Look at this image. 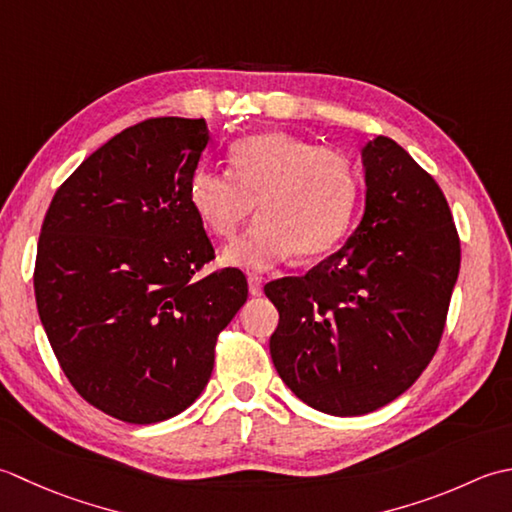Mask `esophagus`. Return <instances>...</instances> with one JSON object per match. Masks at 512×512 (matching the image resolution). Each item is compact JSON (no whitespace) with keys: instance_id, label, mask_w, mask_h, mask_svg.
<instances>
[{"instance_id":"obj_1","label":"esophagus","mask_w":512,"mask_h":512,"mask_svg":"<svg viewBox=\"0 0 512 512\" xmlns=\"http://www.w3.org/2000/svg\"><path fill=\"white\" fill-rule=\"evenodd\" d=\"M247 287H249V294H252V296H260V294H263V278L249 276V278H247Z\"/></svg>"}]
</instances>
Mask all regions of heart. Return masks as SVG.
I'll return each mask as SVG.
<instances>
[{
  "instance_id": "1",
  "label": "heart",
  "mask_w": 512,
  "mask_h": 512,
  "mask_svg": "<svg viewBox=\"0 0 512 512\" xmlns=\"http://www.w3.org/2000/svg\"><path fill=\"white\" fill-rule=\"evenodd\" d=\"M229 172L196 168L190 205L218 238H234L258 207L260 223L223 252V263L267 271L294 254L314 260L347 234L358 174L340 150L287 132H260L229 148Z\"/></svg>"
}]
</instances>
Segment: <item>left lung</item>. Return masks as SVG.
Masks as SVG:
<instances>
[{
    "mask_svg": "<svg viewBox=\"0 0 512 512\" xmlns=\"http://www.w3.org/2000/svg\"><path fill=\"white\" fill-rule=\"evenodd\" d=\"M364 214L336 254L265 287L278 309L274 367L311 409L364 415L393 402L435 356L460 274L440 185L402 145L362 148Z\"/></svg>",
    "mask_w": 512,
    "mask_h": 512,
    "instance_id": "8db88e82",
    "label": "left lung"
}]
</instances>
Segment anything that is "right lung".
Returning a JSON list of instances; mask_svg holds the SVG:
<instances>
[{
    "label": "right lung",
    "instance_id": "add662e5",
    "mask_svg": "<svg viewBox=\"0 0 512 512\" xmlns=\"http://www.w3.org/2000/svg\"><path fill=\"white\" fill-rule=\"evenodd\" d=\"M205 119L119 132L59 187L37 245L41 325L83 400L154 424L210 382L218 331L247 300L243 271L194 274L214 247L190 205Z\"/></svg>",
    "mask_w": 512,
    "mask_h": 512
}]
</instances>
